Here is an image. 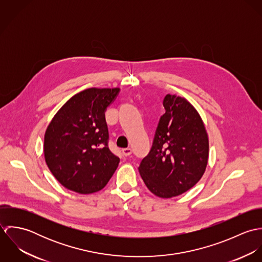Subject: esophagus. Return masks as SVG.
<instances>
[{
    "label": "esophagus",
    "mask_w": 262,
    "mask_h": 262,
    "mask_svg": "<svg viewBox=\"0 0 262 262\" xmlns=\"http://www.w3.org/2000/svg\"><path fill=\"white\" fill-rule=\"evenodd\" d=\"M122 152H123V155L129 156V155L132 154V149L130 147H128V148H124V149L122 150Z\"/></svg>",
    "instance_id": "34e87169"
}]
</instances>
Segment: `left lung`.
<instances>
[{
    "mask_svg": "<svg viewBox=\"0 0 262 262\" xmlns=\"http://www.w3.org/2000/svg\"><path fill=\"white\" fill-rule=\"evenodd\" d=\"M152 146L140 165V176L155 195L163 199L186 192L203 177L209 139L203 120L185 98L166 95Z\"/></svg>",
    "mask_w": 262,
    "mask_h": 262,
    "instance_id": "left-lung-1",
    "label": "left lung"
}]
</instances>
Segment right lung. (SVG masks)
<instances>
[{
	"instance_id": "1",
	"label": "right lung",
	"mask_w": 262,
	"mask_h": 262,
	"mask_svg": "<svg viewBox=\"0 0 262 262\" xmlns=\"http://www.w3.org/2000/svg\"><path fill=\"white\" fill-rule=\"evenodd\" d=\"M120 89H88L71 98L48 125L44 157L54 178L78 193L101 190L120 158L109 148L107 108Z\"/></svg>"
}]
</instances>
